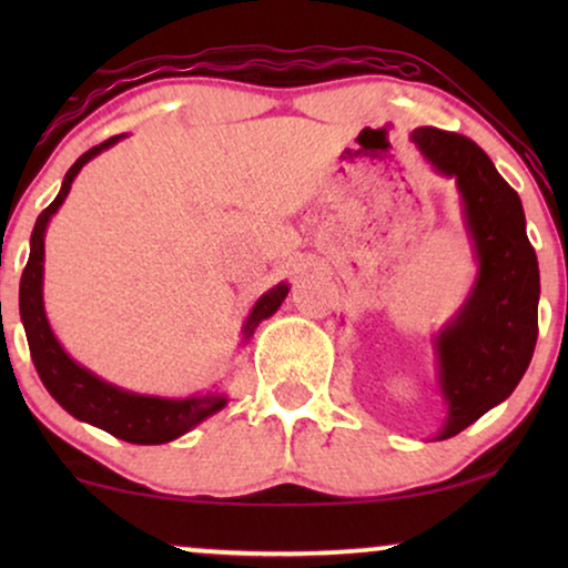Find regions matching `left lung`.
Segmentation results:
<instances>
[{"mask_svg": "<svg viewBox=\"0 0 568 568\" xmlns=\"http://www.w3.org/2000/svg\"><path fill=\"white\" fill-rule=\"evenodd\" d=\"M439 175L455 178L476 282L455 317L432 338L447 416L434 439H449L507 400L530 367L538 341L540 271L523 201L468 136L422 126L410 134Z\"/></svg>", "mask_w": 568, "mask_h": 568, "instance_id": "left-lung-1", "label": "left lung"}]
</instances>
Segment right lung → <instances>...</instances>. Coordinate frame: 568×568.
Wrapping results in <instances>:
<instances>
[{
  "mask_svg": "<svg viewBox=\"0 0 568 568\" xmlns=\"http://www.w3.org/2000/svg\"><path fill=\"white\" fill-rule=\"evenodd\" d=\"M126 134L111 136L108 142L92 146L67 170L64 183H61L59 196L51 201L49 209H43L41 216L36 220L33 235H30V258L20 278V317L22 328H26L30 356L38 369V377L51 393V398L59 403L67 414L80 418L84 424L98 426L113 437L131 445H165L183 437L193 426H199L204 418L214 416L216 410L227 406V395L220 387L204 395H191V398H160V395H142L123 390V387L105 383L95 372L82 367L72 356L64 352L59 338L53 336L49 317L43 307V258H45V227H49L51 216L59 212L64 204L69 189L77 173L88 165L92 158L100 152L111 150L115 142ZM290 284L278 282L271 286L266 294H261L255 302L251 315L243 325V344H247L253 331L258 328L261 321H266L282 307Z\"/></svg>",
  "mask_w": 568,
  "mask_h": 568,
  "instance_id": "obj_1",
  "label": "right lung"
}]
</instances>
